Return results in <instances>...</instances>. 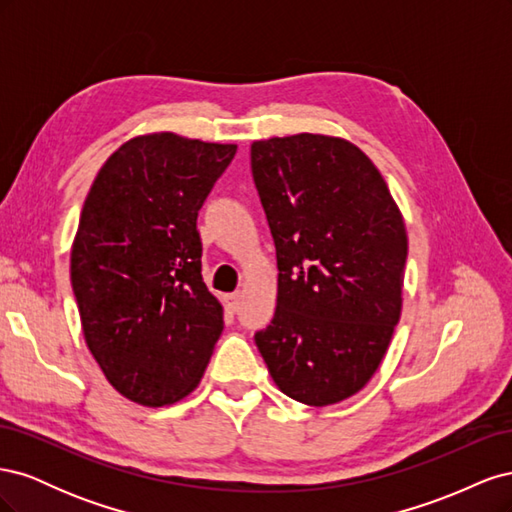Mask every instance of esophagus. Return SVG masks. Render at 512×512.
Wrapping results in <instances>:
<instances>
[{"instance_id":"obj_1","label":"esophagus","mask_w":512,"mask_h":512,"mask_svg":"<svg viewBox=\"0 0 512 512\" xmlns=\"http://www.w3.org/2000/svg\"><path fill=\"white\" fill-rule=\"evenodd\" d=\"M239 303H241L239 292H232V294H226V297H224V307H226L228 314H235L239 309Z\"/></svg>"}]
</instances>
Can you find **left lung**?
<instances>
[{"label": "left lung", "instance_id": "1", "mask_svg": "<svg viewBox=\"0 0 512 512\" xmlns=\"http://www.w3.org/2000/svg\"><path fill=\"white\" fill-rule=\"evenodd\" d=\"M252 175L277 254V307L254 335L280 389L331 406L374 376L401 314L406 226L365 153L294 134L252 145Z\"/></svg>", "mask_w": 512, "mask_h": 512}]
</instances>
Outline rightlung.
Instances as JSON below:
<instances>
[{"label":"right lung","instance_id":"add662e5","mask_svg":"<svg viewBox=\"0 0 512 512\" xmlns=\"http://www.w3.org/2000/svg\"><path fill=\"white\" fill-rule=\"evenodd\" d=\"M237 145L136 136L104 162L72 245L83 335L106 380L160 408L192 393L224 329L196 228Z\"/></svg>","mask_w":512,"mask_h":512}]
</instances>
